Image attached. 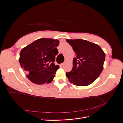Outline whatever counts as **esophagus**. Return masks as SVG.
I'll return each mask as SVG.
<instances>
[{
  "instance_id": "esophagus-1",
  "label": "esophagus",
  "mask_w": 123,
  "mask_h": 123,
  "mask_svg": "<svg viewBox=\"0 0 123 123\" xmlns=\"http://www.w3.org/2000/svg\"><path fill=\"white\" fill-rule=\"evenodd\" d=\"M61 66H63L64 65V62H62V64H61Z\"/></svg>"
}]
</instances>
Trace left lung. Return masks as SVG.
Segmentation results:
<instances>
[{
  "label": "left lung",
  "mask_w": 123,
  "mask_h": 123,
  "mask_svg": "<svg viewBox=\"0 0 123 123\" xmlns=\"http://www.w3.org/2000/svg\"><path fill=\"white\" fill-rule=\"evenodd\" d=\"M73 48L76 57L73 68L66 73L70 82L76 86L91 84L99 76L103 69L105 54L98 45L83 39L66 40Z\"/></svg>",
  "instance_id": "left-lung-1"
}]
</instances>
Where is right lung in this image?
Segmentation results:
<instances>
[{
    "label": "right lung",
    "instance_id": "add662e5",
    "mask_svg": "<svg viewBox=\"0 0 123 123\" xmlns=\"http://www.w3.org/2000/svg\"><path fill=\"white\" fill-rule=\"evenodd\" d=\"M59 40L40 38L21 50L19 63L32 83L41 85L53 80L58 66H55V56L58 53L56 47Z\"/></svg>",
    "mask_w": 123,
    "mask_h": 123
}]
</instances>
